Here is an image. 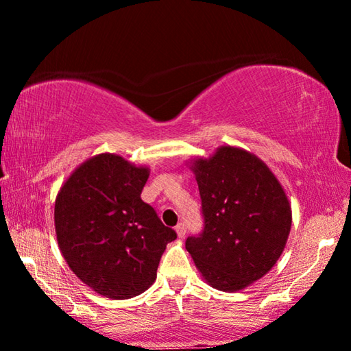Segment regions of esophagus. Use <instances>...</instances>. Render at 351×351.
I'll return each mask as SVG.
<instances>
[{
    "instance_id": "obj_1",
    "label": "esophagus",
    "mask_w": 351,
    "mask_h": 351,
    "mask_svg": "<svg viewBox=\"0 0 351 351\" xmlns=\"http://www.w3.org/2000/svg\"><path fill=\"white\" fill-rule=\"evenodd\" d=\"M175 229H176V234H178V237H180V239H182V237L186 235V224H184L182 221L178 223Z\"/></svg>"
}]
</instances>
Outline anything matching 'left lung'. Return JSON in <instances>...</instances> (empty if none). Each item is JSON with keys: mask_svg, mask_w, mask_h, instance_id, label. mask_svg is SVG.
<instances>
[{"mask_svg": "<svg viewBox=\"0 0 351 351\" xmlns=\"http://www.w3.org/2000/svg\"><path fill=\"white\" fill-rule=\"evenodd\" d=\"M204 229L186 249L204 280L240 291L271 271L287 245L291 206L274 173L243 148L219 147L192 162Z\"/></svg>", "mask_w": 351, "mask_h": 351, "instance_id": "obj_1", "label": "left lung"}]
</instances>
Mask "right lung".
<instances>
[{
	"instance_id": "obj_1",
	"label": "right lung",
	"mask_w": 351,
	"mask_h": 351,
	"mask_svg": "<svg viewBox=\"0 0 351 351\" xmlns=\"http://www.w3.org/2000/svg\"><path fill=\"white\" fill-rule=\"evenodd\" d=\"M147 167L102 153L79 165L56 198L60 252L71 271L96 293L132 299L156 280L176 232L141 199Z\"/></svg>"
}]
</instances>
